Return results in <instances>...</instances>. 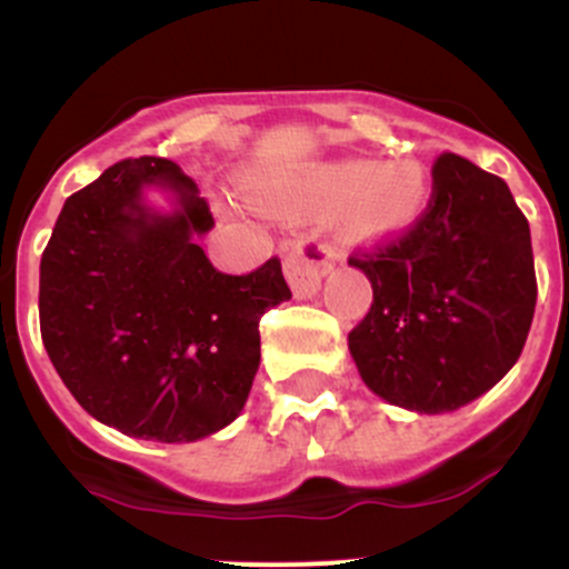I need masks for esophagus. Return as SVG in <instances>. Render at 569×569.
<instances>
[{
  "label": "esophagus",
  "instance_id": "34e87169",
  "mask_svg": "<svg viewBox=\"0 0 569 569\" xmlns=\"http://www.w3.org/2000/svg\"><path fill=\"white\" fill-rule=\"evenodd\" d=\"M336 267V252L330 244L313 237H300L295 248L286 252L283 272L297 297H313L319 291L321 278Z\"/></svg>",
  "mask_w": 569,
  "mask_h": 569
}]
</instances>
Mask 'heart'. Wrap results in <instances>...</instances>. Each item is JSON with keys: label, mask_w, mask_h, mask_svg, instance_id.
<instances>
[{"label": "heart", "mask_w": 569, "mask_h": 569, "mask_svg": "<svg viewBox=\"0 0 569 569\" xmlns=\"http://www.w3.org/2000/svg\"><path fill=\"white\" fill-rule=\"evenodd\" d=\"M427 203V178L416 162L371 164L360 159L311 170L295 192V206L338 209L341 228L355 239H380L405 231Z\"/></svg>", "instance_id": "b5f03b06"}]
</instances>
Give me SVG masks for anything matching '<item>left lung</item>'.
I'll use <instances>...</instances> for the list:
<instances>
[{
  "label": "left lung",
  "instance_id": "left-lung-1",
  "mask_svg": "<svg viewBox=\"0 0 569 569\" xmlns=\"http://www.w3.org/2000/svg\"><path fill=\"white\" fill-rule=\"evenodd\" d=\"M349 263L375 289L349 352L366 386L391 405L457 410L523 352L537 306L529 220L507 181L468 159L440 153L427 209Z\"/></svg>",
  "mask_w": 569,
  "mask_h": 569
}]
</instances>
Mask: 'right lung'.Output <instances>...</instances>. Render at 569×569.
<instances>
[{"label": "right lung", "instance_id": "right-lung-1", "mask_svg": "<svg viewBox=\"0 0 569 569\" xmlns=\"http://www.w3.org/2000/svg\"><path fill=\"white\" fill-rule=\"evenodd\" d=\"M179 194L151 216L141 187ZM214 226L198 183L162 157L123 159L73 192L40 256V338L73 399L107 427L181 443L217 432L248 401L258 321L289 300L280 258L214 269L194 239Z\"/></svg>", "mask_w": 569, "mask_h": 569}]
</instances>
